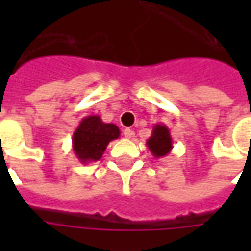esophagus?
<instances>
[{"label":"esophagus","mask_w":251,"mask_h":251,"mask_svg":"<svg viewBox=\"0 0 251 251\" xmlns=\"http://www.w3.org/2000/svg\"><path fill=\"white\" fill-rule=\"evenodd\" d=\"M124 136H125L126 138H129V140H130V138H133V137H134V131L131 130V129H125V130H124Z\"/></svg>","instance_id":"34e87169"}]
</instances>
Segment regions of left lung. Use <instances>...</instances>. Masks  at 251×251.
<instances>
[{
	"mask_svg": "<svg viewBox=\"0 0 251 251\" xmlns=\"http://www.w3.org/2000/svg\"><path fill=\"white\" fill-rule=\"evenodd\" d=\"M147 147L156 158L165 157L169 154L174 148V141L168 126L164 124H156L153 126L152 136L148 138Z\"/></svg>",
	"mask_w": 251,
	"mask_h": 251,
	"instance_id": "8db88e82",
	"label": "left lung"
}]
</instances>
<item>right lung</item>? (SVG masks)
Listing matches in <instances>:
<instances>
[{
    "mask_svg": "<svg viewBox=\"0 0 251 251\" xmlns=\"http://www.w3.org/2000/svg\"><path fill=\"white\" fill-rule=\"evenodd\" d=\"M121 131L114 124H106L99 115L84 117L74 131L72 151L82 164L94 163L102 158L110 141L117 140Z\"/></svg>",
    "mask_w": 251,
    "mask_h": 251,
    "instance_id": "add662e5",
    "label": "right lung"
}]
</instances>
